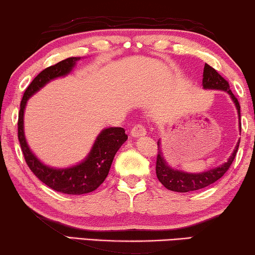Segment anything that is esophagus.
Listing matches in <instances>:
<instances>
[{
	"mask_svg": "<svg viewBox=\"0 0 255 255\" xmlns=\"http://www.w3.org/2000/svg\"><path fill=\"white\" fill-rule=\"evenodd\" d=\"M147 134V131L142 124H135L131 130V135L134 137H141Z\"/></svg>",
	"mask_w": 255,
	"mask_h": 255,
	"instance_id": "34e87169",
	"label": "esophagus"
}]
</instances>
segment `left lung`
<instances>
[{
	"mask_svg": "<svg viewBox=\"0 0 255 255\" xmlns=\"http://www.w3.org/2000/svg\"><path fill=\"white\" fill-rule=\"evenodd\" d=\"M202 85L204 89H218V90H225L231 95L232 99L235 103L237 112H239V118L241 120V106L237 98L232 93L231 88H229V83L224 77L217 72V71L210 66L209 64H204L203 69V79ZM242 128V124L240 121V130ZM240 142L237 143L235 150H234L233 155L229 157L227 162L224 165L217 167V168H212L207 172L199 173V174H191V173H184L181 170L173 169L166 164L164 157L161 155V151L159 149V142H158V155L156 160V175L159 182L164 185L166 189L174 192H191L204 189V187L211 185L212 183L218 181L220 177L224 176V174L229 169V167L233 164L234 159H235L236 152L239 150Z\"/></svg>",
	"mask_w": 255,
	"mask_h": 255,
	"instance_id": "left-lung-1",
	"label": "left lung"
}]
</instances>
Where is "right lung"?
I'll list each match as a JSON object with an SVG mask.
<instances>
[{"label": "right lung", "mask_w": 255, "mask_h": 255, "mask_svg": "<svg viewBox=\"0 0 255 255\" xmlns=\"http://www.w3.org/2000/svg\"><path fill=\"white\" fill-rule=\"evenodd\" d=\"M79 60L80 57L65 58L41 71L24 91L18 119V139L28 167L44 184L65 194H85L97 189L107 177L115 153L128 139L123 128H105L97 136L86 160L64 169L45 166L30 151L23 133V112L27 100L53 79L68 74Z\"/></svg>", "instance_id": "add662e5"}]
</instances>
